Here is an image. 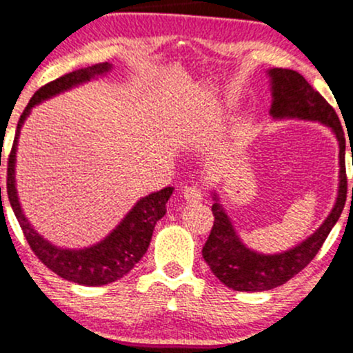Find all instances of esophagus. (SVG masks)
Here are the masks:
<instances>
[{
	"instance_id": "esophagus-1",
	"label": "esophagus",
	"mask_w": 353,
	"mask_h": 353,
	"mask_svg": "<svg viewBox=\"0 0 353 353\" xmlns=\"http://www.w3.org/2000/svg\"><path fill=\"white\" fill-rule=\"evenodd\" d=\"M184 199L188 201L189 204L199 203V201L203 199V191H201V188H197V185H188V188H184Z\"/></svg>"
}]
</instances>
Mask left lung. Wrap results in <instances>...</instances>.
Listing matches in <instances>:
<instances>
[{
  "label": "left lung",
  "instance_id": "left-lung-1",
  "mask_svg": "<svg viewBox=\"0 0 353 353\" xmlns=\"http://www.w3.org/2000/svg\"><path fill=\"white\" fill-rule=\"evenodd\" d=\"M271 107L270 115L274 120H308L328 127L339 142V191L330 214L319 230L296 246L281 253L265 254L251 250L236 233L234 224L221 204L218 192L212 191V224L203 258L223 285L236 292H265L285 285L290 278L300 273L315 258L332 228L342 214L347 199L345 174V135L339 115L330 103L310 85L300 73L288 68L268 70ZM353 156V154H352ZM353 199V188H352Z\"/></svg>",
  "mask_w": 353,
  "mask_h": 353
}]
</instances>
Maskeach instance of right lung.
Wrapping results in <instances>:
<instances>
[{"instance_id": "1", "label": "right lung", "mask_w": 353, "mask_h": 353, "mask_svg": "<svg viewBox=\"0 0 353 353\" xmlns=\"http://www.w3.org/2000/svg\"><path fill=\"white\" fill-rule=\"evenodd\" d=\"M110 72L112 65L105 61V63H97L92 65V67L70 72L67 75L41 87L32 97L30 103L23 110L21 117H19L17 135H14L11 154L8 157V199H10L11 208H13L14 216H17L30 248L46 268L52 270L58 276L85 286H102L112 283V281H117L122 276H125L141 261V258L144 256L147 248L150 245L156 223L165 214V203L172 196L174 188H164L161 191L152 192V194L141 197L102 241L88 248L70 250V248L55 246L48 239H45L25 216L17 191L14 165H17L19 132H21L23 123L32 114V108L34 105L52 99V97L63 94L70 88H75L79 85L90 82V80L100 79V77H105Z\"/></svg>"}]
</instances>
